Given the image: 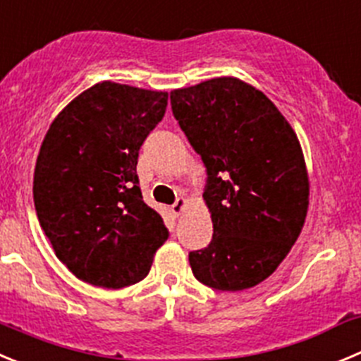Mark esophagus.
Segmentation results:
<instances>
[{"mask_svg": "<svg viewBox=\"0 0 361 361\" xmlns=\"http://www.w3.org/2000/svg\"><path fill=\"white\" fill-rule=\"evenodd\" d=\"M184 207H186V198H177V200H175V204L170 207V209H171V213L175 214V216H178V214L184 211Z\"/></svg>", "mask_w": 361, "mask_h": 361, "instance_id": "esophagus-1", "label": "esophagus"}]
</instances>
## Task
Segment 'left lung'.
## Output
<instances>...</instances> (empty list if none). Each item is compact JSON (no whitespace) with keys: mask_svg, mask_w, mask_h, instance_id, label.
I'll return each instance as SVG.
<instances>
[{"mask_svg":"<svg viewBox=\"0 0 361 361\" xmlns=\"http://www.w3.org/2000/svg\"><path fill=\"white\" fill-rule=\"evenodd\" d=\"M170 100L207 173L213 238L190 252L193 276L221 292L252 288L279 267L304 226L310 186L299 140L276 105L238 78L175 89Z\"/></svg>","mask_w":361,"mask_h":361,"instance_id":"8db88e82","label":"left lung"}]
</instances>
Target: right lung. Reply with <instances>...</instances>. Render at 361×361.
<instances>
[{
  "label": "right lung",
  "instance_id": "add662e5",
  "mask_svg": "<svg viewBox=\"0 0 361 361\" xmlns=\"http://www.w3.org/2000/svg\"><path fill=\"white\" fill-rule=\"evenodd\" d=\"M166 105L168 92L102 82L75 98L42 141L35 211L59 259L85 283H137L170 236L161 214L143 202L135 171Z\"/></svg>",
  "mask_w": 361,
  "mask_h": 361
}]
</instances>
